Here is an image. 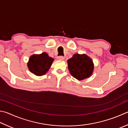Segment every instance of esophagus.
Segmentation results:
<instances>
[{"mask_svg": "<svg viewBox=\"0 0 128 128\" xmlns=\"http://www.w3.org/2000/svg\"><path fill=\"white\" fill-rule=\"evenodd\" d=\"M58 59L60 60H64V56H59L58 57Z\"/></svg>", "mask_w": 128, "mask_h": 128, "instance_id": "34e87169", "label": "esophagus"}]
</instances>
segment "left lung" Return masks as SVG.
I'll use <instances>...</instances> for the list:
<instances>
[{"mask_svg":"<svg viewBox=\"0 0 128 128\" xmlns=\"http://www.w3.org/2000/svg\"><path fill=\"white\" fill-rule=\"evenodd\" d=\"M68 65L71 75L78 80L90 76L94 68L92 59L85 54H74L68 60Z\"/></svg>","mask_w":128,"mask_h":128,"instance_id":"1","label":"left lung"}]
</instances>
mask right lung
Returning <instances> with one entry per match:
<instances>
[{
  "instance_id": "add662e5",
  "label": "right lung",
  "mask_w": 128,
  "mask_h": 128,
  "mask_svg": "<svg viewBox=\"0 0 128 128\" xmlns=\"http://www.w3.org/2000/svg\"><path fill=\"white\" fill-rule=\"evenodd\" d=\"M54 59L43 52L40 55H33L29 59L28 67L32 73L36 76H42L49 69Z\"/></svg>"
}]
</instances>
